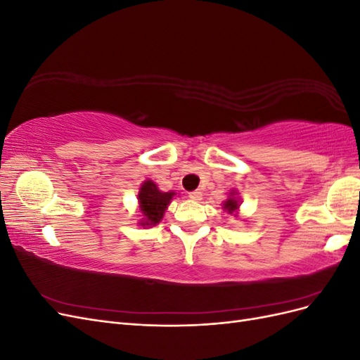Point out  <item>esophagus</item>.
Returning a JSON list of instances; mask_svg holds the SVG:
<instances>
[{
    "instance_id": "esophagus-1",
    "label": "esophagus",
    "mask_w": 360,
    "mask_h": 360,
    "mask_svg": "<svg viewBox=\"0 0 360 360\" xmlns=\"http://www.w3.org/2000/svg\"><path fill=\"white\" fill-rule=\"evenodd\" d=\"M189 198L192 201H201L202 200V193L200 191H193V192L189 193Z\"/></svg>"
}]
</instances>
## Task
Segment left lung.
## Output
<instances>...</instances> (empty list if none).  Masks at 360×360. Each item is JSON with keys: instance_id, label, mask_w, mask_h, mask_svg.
Here are the masks:
<instances>
[{"instance_id": "obj_1", "label": "left lung", "mask_w": 360, "mask_h": 360, "mask_svg": "<svg viewBox=\"0 0 360 360\" xmlns=\"http://www.w3.org/2000/svg\"><path fill=\"white\" fill-rule=\"evenodd\" d=\"M240 198H238V192L236 189H231L230 193H228V198L222 202V209L225 213L228 214H233L234 217L240 216Z\"/></svg>"}]
</instances>
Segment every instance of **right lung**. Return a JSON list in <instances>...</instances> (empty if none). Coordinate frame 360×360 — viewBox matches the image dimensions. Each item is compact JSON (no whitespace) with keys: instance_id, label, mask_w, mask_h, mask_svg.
<instances>
[{"instance_id":"add662e5","label":"right lung","mask_w":360,"mask_h":360,"mask_svg":"<svg viewBox=\"0 0 360 360\" xmlns=\"http://www.w3.org/2000/svg\"><path fill=\"white\" fill-rule=\"evenodd\" d=\"M174 195H177L176 192H162L158 184L147 179L143 181L138 192V210L141 213V219L138 225L150 228L158 225L163 216H165V212L168 209V205L171 204Z\"/></svg>"}]
</instances>
